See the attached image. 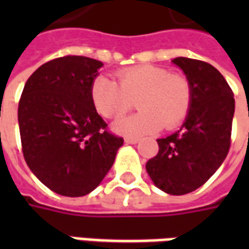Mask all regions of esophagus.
<instances>
[{
	"label": "esophagus",
	"instance_id": "obj_1",
	"mask_svg": "<svg viewBox=\"0 0 249 249\" xmlns=\"http://www.w3.org/2000/svg\"><path fill=\"white\" fill-rule=\"evenodd\" d=\"M125 141H126L128 144H137V142L140 141V139H139V137H129V136H128V137H125Z\"/></svg>",
	"mask_w": 249,
	"mask_h": 249
}]
</instances>
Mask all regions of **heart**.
<instances>
[{"instance_id": "obj_1", "label": "heart", "mask_w": 249, "mask_h": 249, "mask_svg": "<svg viewBox=\"0 0 249 249\" xmlns=\"http://www.w3.org/2000/svg\"><path fill=\"white\" fill-rule=\"evenodd\" d=\"M117 82L100 76L90 85L94 108L105 119H117L137 105L140 112L117 120L114 129L124 135H145L160 128L173 129L187 119L192 107L189 78L156 65L125 68Z\"/></svg>"}]
</instances>
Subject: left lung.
Listing matches in <instances>:
<instances>
[{
    "label": "left lung",
    "instance_id": "1",
    "mask_svg": "<svg viewBox=\"0 0 249 249\" xmlns=\"http://www.w3.org/2000/svg\"><path fill=\"white\" fill-rule=\"evenodd\" d=\"M173 64L192 84V107L181 129L157 140L159 152L146 162V172L164 192L185 195L207 183L228 155L235 98L208 62L178 57Z\"/></svg>",
    "mask_w": 249,
    "mask_h": 249
}]
</instances>
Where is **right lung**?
Returning <instances> with one entry per match:
<instances>
[{"label":"right lung","instance_id":"obj_1","mask_svg":"<svg viewBox=\"0 0 249 249\" xmlns=\"http://www.w3.org/2000/svg\"><path fill=\"white\" fill-rule=\"evenodd\" d=\"M101 66L84 56L54 58L28 78L19 98L25 161L41 183L62 196L92 192L124 142L108 129L90 98Z\"/></svg>","mask_w":249,"mask_h":249}]
</instances>
